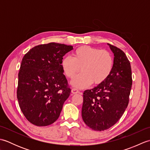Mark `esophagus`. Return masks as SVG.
Returning a JSON list of instances; mask_svg holds the SVG:
<instances>
[{
  "label": "esophagus",
  "mask_w": 150,
  "mask_h": 150,
  "mask_svg": "<svg viewBox=\"0 0 150 150\" xmlns=\"http://www.w3.org/2000/svg\"><path fill=\"white\" fill-rule=\"evenodd\" d=\"M71 93L73 94H77V93H80V91H79L78 90H77V89L75 88H73L71 90Z\"/></svg>",
  "instance_id": "obj_1"
}]
</instances>
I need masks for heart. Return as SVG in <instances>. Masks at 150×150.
I'll list each match as a JSON object with an SVG mask.
<instances>
[{"label": "heart", "mask_w": 150, "mask_h": 150, "mask_svg": "<svg viewBox=\"0 0 150 150\" xmlns=\"http://www.w3.org/2000/svg\"><path fill=\"white\" fill-rule=\"evenodd\" d=\"M113 67V59L110 52L90 46L79 47L73 57L66 56L61 61L62 71L67 77L72 79V86L84 89L93 83L100 84L109 77Z\"/></svg>", "instance_id": "obj_1"}]
</instances>
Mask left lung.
<instances>
[{
    "mask_svg": "<svg viewBox=\"0 0 150 150\" xmlns=\"http://www.w3.org/2000/svg\"><path fill=\"white\" fill-rule=\"evenodd\" d=\"M113 53L112 71L106 80L84 91L82 117L95 131H104L119 120L129 103L132 85V69L126 54L108 44Z\"/></svg>",
    "mask_w": 150,
    "mask_h": 150,
    "instance_id": "1",
    "label": "left lung"
}]
</instances>
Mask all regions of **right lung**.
Instances as JSON below:
<instances>
[{
  "label": "right lung",
  "instance_id": "obj_1",
  "mask_svg": "<svg viewBox=\"0 0 150 150\" xmlns=\"http://www.w3.org/2000/svg\"><path fill=\"white\" fill-rule=\"evenodd\" d=\"M73 46L51 42L31 49L22 60L17 96L22 112L37 126L58 119L71 89L61 68L62 57Z\"/></svg>",
  "mask_w": 150,
  "mask_h": 150
}]
</instances>
